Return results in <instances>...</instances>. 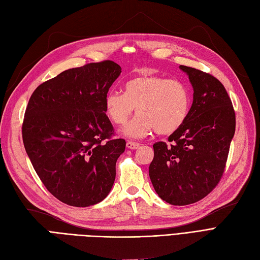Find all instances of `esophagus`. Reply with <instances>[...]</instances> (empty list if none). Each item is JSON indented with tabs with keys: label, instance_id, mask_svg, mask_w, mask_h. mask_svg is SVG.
Wrapping results in <instances>:
<instances>
[{
	"label": "esophagus",
	"instance_id": "obj_1",
	"mask_svg": "<svg viewBox=\"0 0 260 260\" xmlns=\"http://www.w3.org/2000/svg\"><path fill=\"white\" fill-rule=\"evenodd\" d=\"M140 143L138 142H133V141H128L127 142V147L128 148H131V149H136V148H139L140 147Z\"/></svg>",
	"mask_w": 260,
	"mask_h": 260
}]
</instances>
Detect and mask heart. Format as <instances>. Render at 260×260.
Masks as SVG:
<instances>
[{
    "label": "heart",
    "mask_w": 260,
    "mask_h": 260,
    "mask_svg": "<svg viewBox=\"0 0 260 260\" xmlns=\"http://www.w3.org/2000/svg\"><path fill=\"white\" fill-rule=\"evenodd\" d=\"M104 106L109 120L116 125H123L137 108L139 115L125 125V136L141 138L154 129L158 135L166 136L185 122L191 95L182 81L157 75H141L124 83L123 93L108 92Z\"/></svg>",
    "instance_id": "heart-1"
}]
</instances>
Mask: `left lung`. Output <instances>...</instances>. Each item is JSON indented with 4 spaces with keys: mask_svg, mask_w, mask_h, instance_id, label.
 <instances>
[{
    "mask_svg": "<svg viewBox=\"0 0 260 260\" xmlns=\"http://www.w3.org/2000/svg\"><path fill=\"white\" fill-rule=\"evenodd\" d=\"M193 86L185 122L168 142H156L148 172L156 193L171 205L183 206L207 196L221 179L235 132L231 99L217 78L181 65Z\"/></svg>",
    "mask_w": 260,
    "mask_h": 260,
    "instance_id": "1",
    "label": "left lung"
}]
</instances>
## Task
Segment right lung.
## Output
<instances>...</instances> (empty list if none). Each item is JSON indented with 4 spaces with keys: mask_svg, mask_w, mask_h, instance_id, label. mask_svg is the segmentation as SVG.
Wrapping results in <instances>:
<instances>
[{
    "mask_svg": "<svg viewBox=\"0 0 260 260\" xmlns=\"http://www.w3.org/2000/svg\"><path fill=\"white\" fill-rule=\"evenodd\" d=\"M120 73L113 60L68 69L39 85L28 102L26 152L48 191L69 206L98 204L113 187L125 141L113 138L104 102Z\"/></svg>",
    "mask_w": 260,
    "mask_h": 260,
    "instance_id": "right-lung-1",
    "label": "right lung"
}]
</instances>
